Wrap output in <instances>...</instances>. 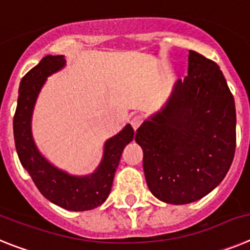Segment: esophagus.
Instances as JSON below:
<instances>
[{
	"label": "esophagus",
	"mask_w": 250,
	"mask_h": 250,
	"mask_svg": "<svg viewBox=\"0 0 250 250\" xmlns=\"http://www.w3.org/2000/svg\"><path fill=\"white\" fill-rule=\"evenodd\" d=\"M143 122V117L141 114H134L133 117L131 118V125L133 127V129L136 131Z\"/></svg>",
	"instance_id": "1"
}]
</instances>
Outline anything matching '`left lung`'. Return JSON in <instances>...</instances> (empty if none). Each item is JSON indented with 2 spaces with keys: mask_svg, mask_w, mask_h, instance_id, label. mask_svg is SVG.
Returning a JSON list of instances; mask_svg holds the SVG:
<instances>
[{
  "mask_svg": "<svg viewBox=\"0 0 250 250\" xmlns=\"http://www.w3.org/2000/svg\"><path fill=\"white\" fill-rule=\"evenodd\" d=\"M235 122L233 94L219 65L190 50L184 82L134 137L143 149L149 191L164 203L182 205L214 190L233 162Z\"/></svg>",
  "mask_w": 250,
  "mask_h": 250,
  "instance_id": "1",
  "label": "left lung"
}]
</instances>
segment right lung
<instances>
[{
	"mask_svg": "<svg viewBox=\"0 0 250 250\" xmlns=\"http://www.w3.org/2000/svg\"><path fill=\"white\" fill-rule=\"evenodd\" d=\"M65 64L62 55L45 56L22 78L14 117V136L17 155L32 181L47 200L71 211H84L102 205L112 188L113 177L125 145L133 140V128L128 125L107 141L103 161L98 170L86 177L69 176L58 170L39 153L31 137V114L41 86L50 74Z\"/></svg>",
	"mask_w": 250,
	"mask_h": 250,
	"instance_id": "right-lung-1",
	"label": "right lung"
}]
</instances>
